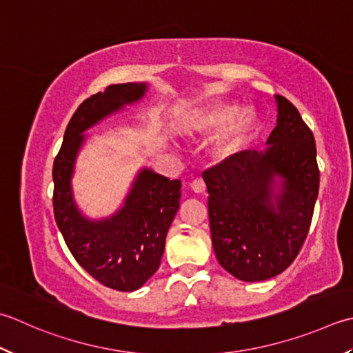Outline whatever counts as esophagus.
I'll use <instances>...</instances> for the list:
<instances>
[{"label":"esophagus","mask_w":353,"mask_h":353,"mask_svg":"<svg viewBox=\"0 0 353 353\" xmlns=\"http://www.w3.org/2000/svg\"><path fill=\"white\" fill-rule=\"evenodd\" d=\"M205 188H206V185L202 179H194V181L191 182V190L194 192H203Z\"/></svg>","instance_id":"34e87169"}]
</instances>
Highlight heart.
Wrapping results in <instances>:
<instances>
[{
    "instance_id": "obj_1",
    "label": "heart",
    "mask_w": 353,
    "mask_h": 353,
    "mask_svg": "<svg viewBox=\"0 0 353 353\" xmlns=\"http://www.w3.org/2000/svg\"><path fill=\"white\" fill-rule=\"evenodd\" d=\"M196 127L203 131L220 130L214 139V151L217 154H230L251 136L255 119L234 103H216L197 116Z\"/></svg>"
}]
</instances>
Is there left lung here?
<instances>
[{"label":"left lung","instance_id":"obj_1","mask_svg":"<svg viewBox=\"0 0 353 353\" xmlns=\"http://www.w3.org/2000/svg\"><path fill=\"white\" fill-rule=\"evenodd\" d=\"M275 101L277 127L263 153L240 151L203 171L214 252L243 281L272 279L291 266L307 237L319 196L312 131L292 102L280 94ZM275 175L282 177L277 196Z\"/></svg>","mask_w":353,"mask_h":353}]
</instances>
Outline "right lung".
<instances>
[{"label": "right lung", "mask_w": 353, "mask_h": 353, "mask_svg": "<svg viewBox=\"0 0 353 353\" xmlns=\"http://www.w3.org/2000/svg\"><path fill=\"white\" fill-rule=\"evenodd\" d=\"M143 84L110 85L85 99L65 128L53 162L54 220L74 260L101 285L121 292L139 289L159 266L165 237L181 205V181L143 170L125 206L112 219L90 222L76 210L70 179L85 131L102 117L141 99Z\"/></svg>", "instance_id": "obj_1"}]
</instances>
